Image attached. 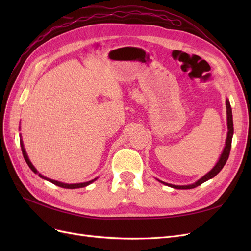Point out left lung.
Masks as SVG:
<instances>
[{
  "instance_id": "1",
  "label": "left lung",
  "mask_w": 251,
  "mask_h": 251,
  "mask_svg": "<svg viewBox=\"0 0 251 251\" xmlns=\"http://www.w3.org/2000/svg\"><path fill=\"white\" fill-rule=\"evenodd\" d=\"M226 109H227V126H228V134H227V139H226V146L224 148L223 153L220 157L218 163L216 164V166L212 169L209 173H207L205 176H203L200 180H198L194 184L191 185H173V184H168V183H162L169 185L171 187L174 188H178V189H191V188H195L197 186L201 185L202 183H204L205 181H207L211 178H214L216 175L223 169V166L225 165L227 159L229 157V153H230V149H231V140H232V135H233V123H232V112H231V108H230V103L228 100H226Z\"/></svg>"
}]
</instances>
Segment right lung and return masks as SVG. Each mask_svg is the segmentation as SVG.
Returning <instances> with one entry per match:
<instances>
[{
    "mask_svg": "<svg viewBox=\"0 0 251 251\" xmlns=\"http://www.w3.org/2000/svg\"><path fill=\"white\" fill-rule=\"evenodd\" d=\"M21 148H22V153H23V156H24V159H25V161L27 162V164H28V166L30 169H31L35 174L37 173V171L35 170V168L34 166L32 165V163L30 162V160H29V158H28V156H27V154H26V151H25V149H24V146H23V142H22V140H21ZM40 177H42L43 179H46V180H48V181H50L51 183H53V184H55V185H57V186H59V187H64V188H79V187H85V186H87V185H89L90 183H92V182L94 181V180H96V179H94V180H91V181H88V182H83V183H76V184H66V183H62V182H58V181H55V180H51V179H48V178H46V177H44V176H42V175L40 174L39 175Z\"/></svg>",
    "mask_w": 251,
    "mask_h": 251,
    "instance_id": "right-lung-1",
    "label": "right lung"
}]
</instances>
